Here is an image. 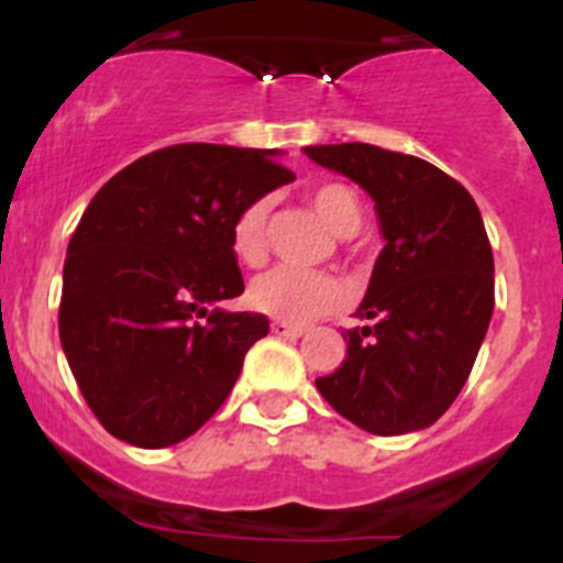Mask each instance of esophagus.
<instances>
[{"label":"esophagus","instance_id":"esophagus-1","mask_svg":"<svg viewBox=\"0 0 563 563\" xmlns=\"http://www.w3.org/2000/svg\"><path fill=\"white\" fill-rule=\"evenodd\" d=\"M271 332H273V335H278V338H301L307 330H305V327H298V324H287V321H273Z\"/></svg>","mask_w":563,"mask_h":563}]
</instances>
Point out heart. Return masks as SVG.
Wrapping results in <instances>:
<instances>
[{
  "instance_id": "b5f03b06",
  "label": "heart",
  "mask_w": 563,
  "mask_h": 563,
  "mask_svg": "<svg viewBox=\"0 0 563 563\" xmlns=\"http://www.w3.org/2000/svg\"><path fill=\"white\" fill-rule=\"evenodd\" d=\"M310 206L338 236H350L361 228V200L343 183H321L310 191ZM267 220L271 200H256L239 213L231 231L233 256L242 265H262L267 256ZM343 285L330 273L296 271V267H273L262 273L247 287V301L253 310L265 316L307 324L343 305Z\"/></svg>"
}]
</instances>
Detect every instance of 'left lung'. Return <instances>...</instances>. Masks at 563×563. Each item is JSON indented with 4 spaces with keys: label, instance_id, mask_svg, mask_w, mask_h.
I'll return each instance as SVG.
<instances>
[{
    "label": "left lung",
    "instance_id": "obj_1",
    "mask_svg": "<svg viewBox=\"0 0 563 563\" xmlns=\"http://www.w3.org/2000/svg\"><path fill=\"white\" fill-rule=\"evenodd\" d=\"M307 157L375 200L386 239L346 357L316 386L341 417L377 437L440 420L474 369L494 316V253L474 197L411 154L369 143L307 146Z\"/></svg>",
    "mask_w": 563,
    "mask_h": 563
}]
</instances>
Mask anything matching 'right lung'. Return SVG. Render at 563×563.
I'll return each instance as SVG.
<instances>
[{"mask_svg": "<svg viewBox=\"0 0 563 563\" xmlns=\"http://www.w3.org/2000/svg\"><path fill=\"white\" fill-rule=\"evenodd\" d=\"M273 148L180 143L118 172L84 211L64 262L58 335L103 429L168 449L231 395L262 312L208 310L245 290L231 247L251 202L290 183Z\"/></svg>", "mask_w": 563, "mask_h": 563, "instance_id": "right-lung-1", "label": "right lung"}]
</instances>
